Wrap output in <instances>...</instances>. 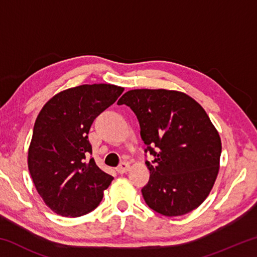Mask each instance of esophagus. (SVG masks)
Here are the masks:
<instances>
[{
    "instance_id": "34e87169",
    "label": "esophagus",
    "mask_w": 257,
    "mask_h": 257,
    "mask_svg": "<svg viewBox=\"0 0 257 257\" xmlns=\"http://www.w3.org/2000/svg\"><path fill=\"white\" fill-rule=\"evenodd\" d=\"M129 170H130V165L127 162H122L119 165L118 169H116V171H118L119 173H125Z\"/></svg>"
}]
</instances>
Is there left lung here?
Here are the masks:
<instances>
[{"mask_svg": "<svg viewBox=\"0 0 257 257\" xmlns=\"http://www.w3.org/2000/svg\"><path fill=\"white\" fill-rule=\"evenodd\" d=\"M135 112L141 136L154 160L142 189L152 210L179 216L197 208L212 190L220 169L221 138L201 104L186 93L133 89L118 101Z\"/></svg>", "mask_w": 257, "mask_h": 257, "instance_id": "left-lung-1", "label": "left lung"}]
</instances>
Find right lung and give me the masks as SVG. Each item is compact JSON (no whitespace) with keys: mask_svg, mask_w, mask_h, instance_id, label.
I'll list each match as a JSON object with an SVG mask.
<instances>
[{"mask_svg":"<svg viewBox=\"0 0 257 257\" xmlns=\"http://www.w3.org/2000/svg\"><path fill=\"white\" fill-rule=\"evenodd\" d=\"M123 87L80 85L55 94L34 124L28 169L37 193L56 214L77 217L101 203L113 177L99 169L88 133L94 119L116 101Z\"/></svg>","mask_w":257,"mask_h":257,"instance_id":"add662e5","label":"right lung"}]
</instances>
